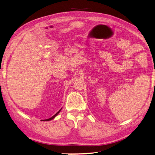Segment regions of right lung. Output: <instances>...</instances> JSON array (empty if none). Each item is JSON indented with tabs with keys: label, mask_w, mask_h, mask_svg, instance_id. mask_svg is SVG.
<instances>
[{
	"label": "right lung",
	"mask_w": 155,
	"mask_h": 155,
	"mask_svg": "<svg viewBox=\"0 0 155 155\" xmlns=\"http://www.w3.org/2000/svg\"><path fill=\"white\" fill-rule=\"evenodd\" d=\"M60 111H61V110L58 111V112H57L55 115H54V116H52L51 117H50V118H49V119H47V120H44V121H49V120H53V119L54 118V117H55V116H57V114H58L59 112H60Z\"/></svg>",
	"instance_id": "right-lung-1"
}]
</instances>
